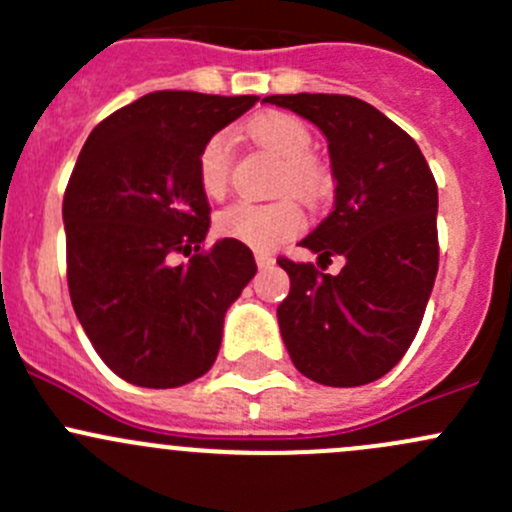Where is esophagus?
Wrapping results in <instances>:
<instances>
[{
	"instance_id": "1",
	"label": "esophagus",
	"mask_w": 512,
	"mask_h": 512,
	"mask_svg": "<svg viewBox=\"0 0 512 512\" xmlns=\"http://www.w3.org/2000/svg\"><path fill=\"white\" fill-rule=\"evenodd\" d=\"M255 262H257V267H260V270H265V267H272L275 265V257L270 255V252H255Z\"/></svg>"
}]
</instances>
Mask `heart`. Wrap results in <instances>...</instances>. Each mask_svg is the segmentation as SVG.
<instances>
[{
  "label": "heart",
  "mask_w": 512,
  "mask_h": 512,
  "mask_svg": "<svg viewBox=\"0 0 512 512\" xmlns=\"http://www.w3.org/2000/svg\"><path fill=\"white\" fill-rule=\"evenodd\" d=\"M245 133L282 160L277 193H294L304 203H319L332 190V175L314 156V136L307 123L282 111H267L247 121ZM232 170V143L227 133H215L198 153V185L208 198L218 200L227 193ZM223 237L255 250H272L297 235L304 227V213L292 195L272 203L240 200L225 208L215 220Z\"/></svg>",
  "instance_id": "obj_1"
}]
</instances>
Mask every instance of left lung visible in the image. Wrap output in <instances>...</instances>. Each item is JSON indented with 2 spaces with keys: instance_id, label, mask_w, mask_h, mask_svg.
Instances as JSON below:
<instances>
[{
  "instance_id": "8db88e82",
  "label": "left lung",
  "mask_w": 512,
  "mask_h": 512,
  "mask_svg": "<svg viewBox=\"0 0 512 512\" xmlns=\"http://www.w3.org/2000/svg\"><path fill=\"white\" fill-rule=\"evenodd\" d=\"M327 136L334 210L299 245L339 275L280 257L289 294L277 307L292 364L324 386H361L414 342L438 272V188L414 138L371 103L342 94L267 96Z\"/></svg>"
}]
</instances>
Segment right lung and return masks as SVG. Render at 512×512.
Listing matches in <instances>:
<instances>
[{
	"mask_svg": "<svg viewBox=\"0 0 512 512\" xmlns=\"http://www.w3.org/2000/svg\"><path fill=\"white\" fill-rule=\"evenodd\" d=\"M260 101L153 91L91 131L64 193L66 280L103 364L146 389H175L218 359L227 307L255 277L252 250L215 242L198 153ZM178 254L190 256L175 266Z\"/></svg>",
	"mask_w": 512,
	"mask_h": 512,
	"instance_id": "obj_1",
	"label": "right lung"
}]
</instances>
